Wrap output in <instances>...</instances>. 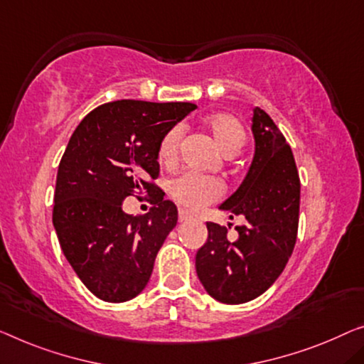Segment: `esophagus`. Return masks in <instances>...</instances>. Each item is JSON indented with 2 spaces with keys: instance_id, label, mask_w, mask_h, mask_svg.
Segmentation results:
<instances>
[{
  "instance_id": "34e87169",
  "label": "esophagus",
  "mask_w": 364,
  "mask_h": 364,
  "mask_svg": "<svg viewBox=\"0 0 364 364\" xmlns=\"http://www.w3.org/2000/svg\"><path fill=\"white\" fill-rule=\"evenodd\" d=\"M178 217H180V222H184V220L193 219V214L189 213V210H186V209H180V213H178Z\"/></svg>"
}]
</instances>
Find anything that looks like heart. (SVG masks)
Instances as JSON below:
<instances>
[{
  "label": "heart",
  "instance_id": "obj_1",
  "mask_svg": "<svg viewBox=\"0 0 364 364\" xmlns=\"http://www.w3.org/2000/svg\"><path fill=\"white\" fill-rule=\"evenodd\" d=\"M210 135H213L217 147L220 149L225 156L237 155L245 144V129L237 117L230 114L220 112L210 116L205 121ZM183 129L180 126L173 127L161 139L159 147V160L164 165L175 164L180 151ZM168 193L178 204L189 209H200L224 194V184L217 178L200 176L194 173H183V175L173 178L168 183Z\"/></svg>",
  "mask_w": 364,
  "mask_h": 364
}]
</instances>
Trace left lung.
I'll list each match as a JSON object with an SVG mask.
<instances>
[{"mask_svg":"<svg viewBox=\"0 0 364 364\" xmlns=\"http://www.w3.org/2000/svg\"><path fill=\"white\" fill-rule=\"evenodd\" d=\"M252 165L220 210L245 217L230 240L227 229L208 222V242L196 253V273L210 297L243 304L262 296L283 273L296 245L301 183L284 135L267 112L253 109Z\"/></svg>","mask_w":364,"mask_h":364,"instance_id":"obj_1","label":"left lung"}]
</instances>
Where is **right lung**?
<instances>
[{"label": "right lung", "mask_w": 364, "mask_h": 364, "mask_svg": "<svg viewBox=\"0 0 364 364\" xmlns=\"http://www.w3.org/2000/svg\"><path fill=\"white\" fill-rule=\"evenodd\" d=\"M194 109L191 102H106L70 137L52 220L65 258L101 301H130L149 283L156 253L178 222L176 205L150 183L160 173L159 147ZM144 188L156 204L151 213H124L122 200Z\"/></svg>", "instance_id": "right-lung-1"}]
</instances>
